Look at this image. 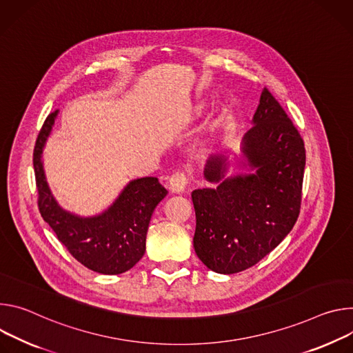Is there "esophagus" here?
Segmentation results:
<instances>
[{"label":"esophagus","instance_id":"34e87169","mask_svg":"<svg viewBox=\"0 0 353 353\" xmlns=\"http://www.w3.org/2000/svg\"><path fill=\"white\" fill-rule=\"evenodd\" d=\"M186 185H188V178L183 172H175L170 181H168V186H170V190L172 193H182L185 192L186 189Z\"/></svg>","mask_w":353,"mask_h":353}]
</instances>
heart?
Wrapping results in <instances>:
<instances>
[{
  "label": "heart",
  "mask_w": 353,
  "mask_h": 353,
  "mask_svg": "<svg viewBox=\"0 0 353 353\" xmlns=\"http://www.w3.org/2000/svg\"><path fill=\"white\" fill-rule=\"evenodd\" d=\"M205 106L206 105L203 102H199L196 106H194L190 112V116L188 117V122L192 121L193 117L202 114L205 110ZM230 119H231V108L225 102H219L210 116L206 132L202 134V137L198 141V145L201 148L212 147L219 140L221 133L224 132Z\"/></svg>",
  "instance_id": "heart-1"
}]
</instances>
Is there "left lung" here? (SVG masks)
Masks as SVG:
<instances>
[{
    "mask_svg": "<svg viewBox=\"0 0 353 353\" xmlns=\"http://www.w3.org/2000/svg\"><path fill=\"white\" fill-rule=\"evenodd\" d=\"M231 165L225 154L212 157L205 178L216 188L192 192L194 252L221 275L245 270L275 250L300 212L304 143L266 88L241 141L239 167L247 172L228 174Z\"/></svg>",
    "mask_w": 353,
    "mask_h": 353,
    "instance_id": "left-lung-1",
    "label": "left lung"
}]
</instances>
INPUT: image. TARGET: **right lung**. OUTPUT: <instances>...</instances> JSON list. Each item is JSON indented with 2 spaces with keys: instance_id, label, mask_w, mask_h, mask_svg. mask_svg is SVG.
Masks as SVG:
<instances>
[{
  "instance_id": "right-lung-1",
  "label": "right lung",
  "mask_w": 353,
  "mask_h": 353,
  "mask_svg": "<svg viewBox=\"0 0 353 353\" xmlns=\"http://www.w3.org/2000/svg\"><path fill=\"white\" fill-rule=\"evenodd\" d=\"M57 114L54 110L48 116L33 151L39 210L78 262L102 275H119L143 258L152 212L168 190L155 176L137 178L99 214L84 217L63 209L49 188L42 160Z\"/></svg>"
}]
</instances>
